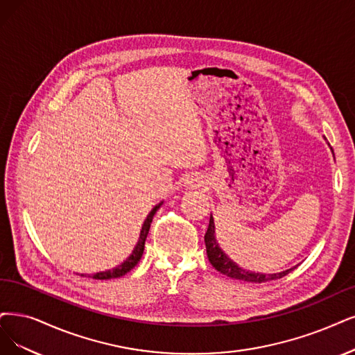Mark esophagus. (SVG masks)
Masks as SVG:
<instances>
[{
	"label": "esophagus",
	"instance_id": "1",
	"mask_svg": "<svg viewBox=\"0 0 355 355\" xmlns=\"http://www.w3.org/2000/svg\"><path fill=\"white\" fill-rule=\"evenodd\" d=\"M199 182H200V181H199L198 178H194V180L191 178V184H193V187H194V186H199Z\"/></svg>",
	"mask_w": 355,
	"mask_h": 355
}]
</instances>
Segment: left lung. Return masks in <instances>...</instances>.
Listing matches in <instances>:
<instances>
[{
  "label": "left lung",
  "instance_id": "left-lung-1",
  "mask_svg": "<svg viewBox=\"0 0 355 355\" xmlns=\"http://www.w3.org/2000/svg\"><path fill=\"white\" fill-rule=\"evenodd\" d=\"M205 244H206V253H207V259L211 261L212 266L220 272L227 275V277L232 278V279H240L244 282H256V284H261V282H268V281H275V279H279L285 275L290 273L293 269H286L284 272L279 273H256V272H250V270H245L243 268H240L237 263H234V261L220 250V247L216 241L215 237V222L214 218L211 215V219H209V227L207 231L205 234Z\"/></svg>",
  "mask_w": 355,
  "mask_h": 355
}]
</instances>
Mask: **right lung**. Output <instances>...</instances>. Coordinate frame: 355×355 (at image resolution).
Returning <instances> with one entry per match:
<instances>
[{
    "mask_svg": "<svg viewBox=\"0 0 355 355\" xmlns=\"http://www.w3.org/2000/svg\"><path fill=\"white\" fill-rule=\"evenodd\" d=\"M161 205H162V202H161L159 205H156V206L152 209V211H150V214L148 215V218L144 219L141 231H140L139 241H137V244H136V247H135L133 253L130 254V257H127V260H124L120 266H116V268H114V269H111V270L98 272V273H95V275H92L90 278H94V279H112V278H120V277H124V275H125L127 272H130L131 269H133V268L139 263V260L141 259V254H143V250H144V241H146V237H148V234H149V228H150V224H152L153 215L156 214L157 209L161 207ZM82 277H85V275H82Z\"/></svg>",
    "mask_w": 355,
    "mask_h": 355,
    "instance_id": "obj_1",
    "label": "right lung"
}]
</instances>
